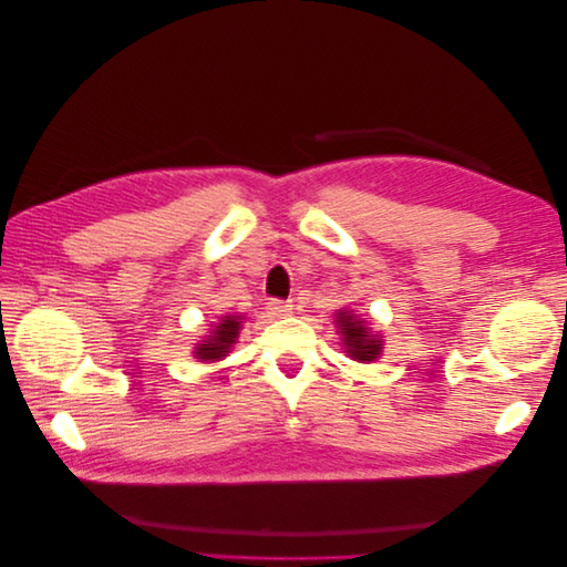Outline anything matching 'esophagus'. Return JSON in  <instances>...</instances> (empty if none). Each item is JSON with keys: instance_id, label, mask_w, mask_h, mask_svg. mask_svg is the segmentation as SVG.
Returning <instances> with one entry per match:
<instances>
[{"instance_id": "1", "label": "esophagus", "mask_w": 567, "mask_h": 567, "mask_svg": "<svg viewBox=\"0 0 567 567\" xmlns=\"http://www.w3.org/2000/svg\"><path fill=\"white\" fill-rule=\"evenodd\" d=\"M267 310H269V315H274V317H288L290 312H293V305L286 302V300H271V302L267 305Z\"/></svg>"}]
</instances>
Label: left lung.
<instances>
[{
  "label": "left lung",
  "instance_id": "8db88e82",
  "mask_svg": "<svg viewBox=\"0 0 567 567\" xmlns=\"http://www.w3.org/2000/svg\"><path fill=\"white\" fill-rule=\"evenodd\" d=\"M336 323L340 329L338 333H342V346H346L348 357L357 359V362H375V357L383 352V338L379 333H371L367 321L357 319L352 312L338 310Z\"/></svg>",
  "mask_w": 567,
  "mask_h": 567
}]
</instances>
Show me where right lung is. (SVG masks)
<instances>
[{"mask_svg":"<svg viewBox=\"0 0 567 567\" xmlns=\"http://www.w3.org/2000/svg\"><path fill=\"white\" fill-rule=\"evenodd\" d=\"M238 331H241V317H221V321L215 326L210 336H205V340L198 342V348L194 352L196 359L200 362H219L221 357H227L231 346L238 338Z\"/></svg>","mask_w":567,"mask_h":567,"instance_id":"add662e5","label":"right lung"}]
</instances>
